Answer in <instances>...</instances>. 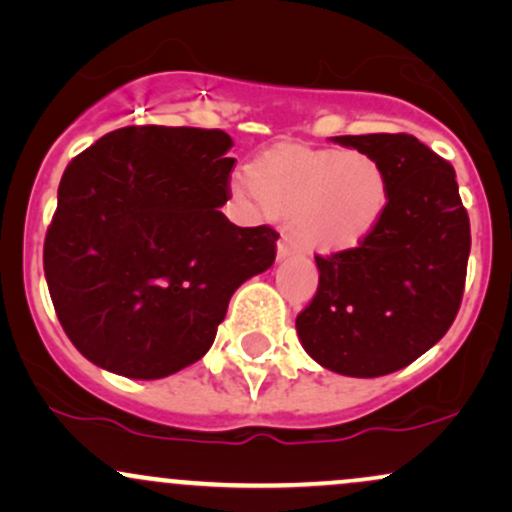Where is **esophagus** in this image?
Segmentation results:
<instances>
[{"label": "esophagus", "mask_w": 512, "mask_h": 512, "mask_svg": "<svg viewBox=\"0 0 512 512\" xmlns=\"http://www.w3.org/2000/svg\"><path fill=\"white\" fill-rule=\"evenodd\" d=\"M298 248H296V243H293L291 238H281L279 243H276V257H279V260H286V257H291L293 252H296Z\"/></svg>", "instance_id": "1"}]
</instances>
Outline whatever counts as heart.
Instances as JSON below:
<instances>
[{
  "label": "heart",
  "mask_w": 512,
  "mask_h": 512,
  "mask_svg": "<svg viewBox=\"0 0 512 512\" xmlns=\"http://www.w3.org/2000/svg\"><path fill=\"white\" fill-rule=\"evenodd\" d=\"M248 185L262 214L291 219L301 243L322 252L358 248L390 202L383 166L354 149H272L252 161Z\"/></svg>",
  "instance_id": "b5f03b06"
}]
</instances>
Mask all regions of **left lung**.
<instances>
[{
	"instance_id": "1",
	"label": "left lung",
	"mask_w": 512,
	"mask_h": 512,
	"mask_svg": "<svg viewBox=\"0 0 512 512\" xmlns=\"http://www.w3.org/2000/svg\"><path fill=\"white\" fill-rule=\"evenodd\" d=\"M334 142L383 166L390 202L358 248L315 255L320 284L296 330L322 368L378 378L409 366L450 330L467 279L469 216L455 168L411 134Z\"/></svg>"
}]
</instances>
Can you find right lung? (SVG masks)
I'll return each mask as SVG.
<instances>
[{
	"label": "right lung",
	"mask_w": 512,
	"mask_h": 512,
	"mask_svg": "<svg viewBox=\"0 0 512 512\" xmlns=\"http://www.w3.org/2000/svg\"><path fill=\"white\" fill-rule=\"evenodd\" d=\"M221 129L122 127L72 158L43 250L62 330L88 361L158 380L202 358L279 233L221 214L236 158Z\"/></svg>",
	"instance_id": "add662e5"
}]
</instances>
